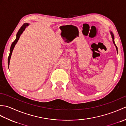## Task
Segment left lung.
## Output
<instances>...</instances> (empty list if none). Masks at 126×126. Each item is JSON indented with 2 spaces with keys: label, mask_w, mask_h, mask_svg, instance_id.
Instances as JSON below:
<instances>
[{
  "label": "left lung",
  "mask_w": 126,
  "mask_h": 126,
  "mask_svg": "<svg viewBox=\"0 0 126 126\" xmlns=\"http://www.w3.org/2000/svg\"><path fill=\"white\" fill-rule=\"evenodd\" d=\"M110 33H111V37H112V38H113V43H114V45H115V47H116V50L117 51V47H116V45L115 44V42H114V35H113V33L111 32H110Z\"/></svg>",
  "instance_id": "obj_1"
}]
</instances>
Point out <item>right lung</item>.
<instances>
[{
	"mask_svg": "<svg viewBox=\"0 0 126 126\" xmlns=\"http://www.w3.org/2000/svg\"><path fill=\"white\" fill-rule=\"evenodd\" d=\"M29 25V24H28V23H24L22 26V27L20 28L19 30V31H18V32L17 33V35H16V39L15 40V41L13 42L11 44V46L10 50V54H9V57H8V66H9V64H10V58H11V57L12 53V51H13V49H14V47H15V45L17 43L18 41L19 40V37H20L21 34H22V33H23V32L24 31L25 28L27 27V26Z\"/></svg>",
	"mask_w": 126,
	"mask_h": 126,
	"instance_id": "add662e5",
	"label": "right lung"
}]
</instances>
